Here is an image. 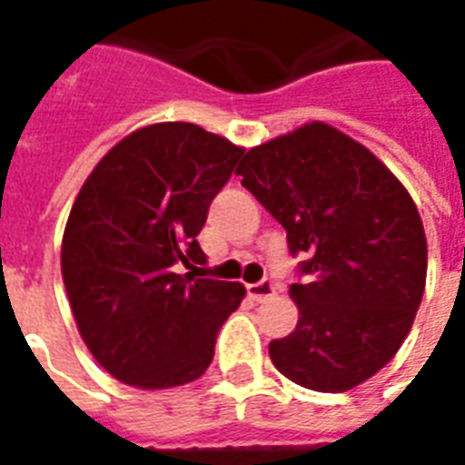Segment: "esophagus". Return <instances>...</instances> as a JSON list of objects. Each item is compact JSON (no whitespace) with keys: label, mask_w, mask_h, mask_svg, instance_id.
Segmentation results:
<instances>
[{"label":"esophagus","mask_w":465,"mask_h":465,"mask_svg":"<svg viewBox=\"0 0 465 465\" xmlns=\"http://www.w3.org/2000/svg\"><path fill=\"white\" fill-rule=\"evenodd\" d=\"M248 297L255 299V302H265V299L275 297V284L270 280H261V282L248 284Z\"/></svg>","instance_id":"esophagus-1"}]
</instances>
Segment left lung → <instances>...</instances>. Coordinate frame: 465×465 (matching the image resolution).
I'll use <instances>...</instances> for the list:
<instances>
[{
    "label": "left lung",
    "mask_w": 465,
    "mask_h": 465,
    "mask_svg": "<svg viewBox=\"0 0 465 465\" xmlns=\"http://www.w3.org/2000/svg\"><path fill=\"white\" fill-rule=\"evenodd\" d=\"M241 185L284 226L304 284L299 323L270 342L290 381L342 393L386 367L422 302L427 239L405 185L364 144L313 120L248 149Z\"/></svg>",
    "instance_id": "left-lung-1"
}]
</instances>
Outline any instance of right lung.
Masks as SVG:
<instances>
[{
	"instance_id": "add662e5",
	"label": "right lung",
	"mask_w": 465,
	"mask_h": 465,
	"mask_svg": "<svg viewBox=\"0 0 465 465\" xmlns=\"http://www.w3.org/2000/svg\"><path fill=\"white\" fill-rule=\"evenodd\" d=\"M243 147L193 123L134 130L84 181L62 236V280L96 361L134 389L200 379L241 282L195 277V236Z\"/></svg>"
}]
</instances>
